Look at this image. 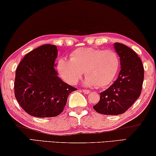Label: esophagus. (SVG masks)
<instances>
[{"mask_svg": "<svg viewBox=\"0 0 156 156\" xmlns=\"http://www.w3.org/2000/svg\"><path fill=\"white\" fill-rule=\"evenodd\" d=\"M82 91L83 92V93H85V94H88L90 92V90H82Z\"/></svg>", "mask_w": 156, "mask_h": 156, "instance_id": "1", "label": "esophagus"}]
</instances>
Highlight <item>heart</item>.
<instances>
[{"mask_svg":"<svg viewBox=\"0 0 156 156\" xmlns=\"http://www.w3.org/2000/svg\"><path fill=\"white\" fill-rule=\"evenodd\" d=\"M119 66V57L114 51L81 48L71 53V59L60 58L57 70L62 79L71 85L77 83L85 71L84 85L104 87L114 80Z\"/></svg>","mask_w":156,"mask_h":156,"instance_id":"1","label":"heart"}]
</instances>
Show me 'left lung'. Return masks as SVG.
Listing matches in <instances>:
<instances>
[{
  "label": "left lung",
  "instance_id": "left-lung-1",
  "mask_svg": "<svg viewBox=\"0 0 156 156\" xmlns=\"http://www.w3.org/2000/svg\"><path fill=\"white\" fill-rule=\"evenodd\" d=\"M113 46L120 57L119 75L113 84L100 93V100L93 106L103 115L125 113L140 96L144 76L141 60L133 50L120 43Z\"/></svg>",
  "mask_w": 156,
  "mask_h": 156
}]
</instances>
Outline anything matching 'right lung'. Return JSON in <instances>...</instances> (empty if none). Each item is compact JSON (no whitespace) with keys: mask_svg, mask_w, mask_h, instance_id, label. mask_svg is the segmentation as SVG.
I'll return each mask as SVG.
<instances>
[{"mask_svg":"<svg viewBox=\"0 0 156 156\" xmlns=\"http://www.w3.org/2000/svg\"><path fill=\"white\" fill-rule=\"evenodd\" d=\"M57 46L45 44L28 53L15 73V94L21 107L37 118L59 115L71 92L77 89L58 77Z\"/></svg>","mask_w":156,"mask_h":156,"instance_id":"1","label":"right lung"}]
</instances>
